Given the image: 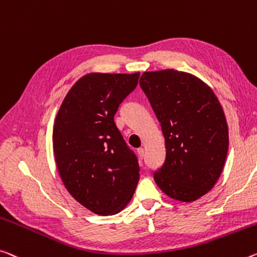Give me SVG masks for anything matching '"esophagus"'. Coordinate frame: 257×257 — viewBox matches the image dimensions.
Returning <instances> with one entry per match:
<instances>
[{
  "label": "esophagus",
  "mask_w": 257,
  "mask_h": 257,
  "mask_svg": "<svg viewBox=\"0 0 257 257\" xmlns=\"http://www.w3.org/2000/svg\"><path fill=\"white\" fill-rule=\"evenodd\" d=\"M137 153H138V156H140L141 159H144V157H145V151H144L143 148L138 149V150H137Z\"/></svg>",
  "instance_id": "obj_1"
}]
</instances>
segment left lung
<instances>
[{"label":"left lung","instance_id":"8db88e82","mask_svg":"<svg viewBox=\"0 0 257 257\" xmlns=\"http://www.w3.org/2000/svg\"><path fill=\"white\" fill-rule=\"evenodd\" d=\"M140 85L160 122L164 165L153 174L175 200L191 202L217 182L229 149V129L214 91L185 72H145Z\"/></svg>","mask_w":257,"mask_h":257}]
</instances>
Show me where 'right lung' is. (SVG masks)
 Returning a JSON list of instances; mask_svg holds the SVG:
<instances>
[{"instance_id":"add662e5","label":"right lung","mask_w":257,"mask_h":257,"mask_svg":"<svg viewBox=\"0 0 257 257\" xmlns=\"http://www.w3.org/2000/svg\"><path fill=\"white\" fill-rule=\"evenodd\" d=\"M140 73H91L73 85L56 116L54 153L65 187L92 213L109 215L127 206L140 165L114 115L137 87Z\"/></svg>"}]
</instances>
